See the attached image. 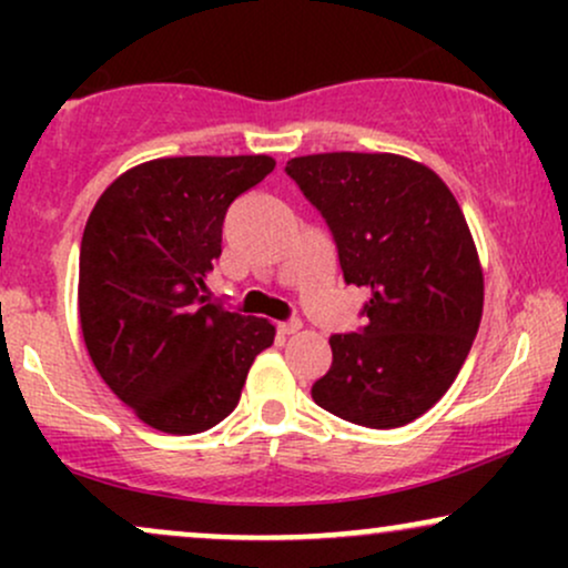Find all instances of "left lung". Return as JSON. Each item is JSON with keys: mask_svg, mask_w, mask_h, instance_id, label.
I'll use <instances>...</instances> for the list:
<instances>
[{"mask_svg": "<svg viewBox=\"0 0 568 568\" xmlns=\"http://www.w3.org/2000/svg\"><path fill=\"white\" fill-rule=\"evenodd\" d=\"M275 171L264 158H171L133 168L90 213L80 325L109 389L160 433L216 427L240 403L270 312L211 288L230 205ZM267 317L264 318L263 315Z\"/></svg>", "mask_w": 568, "mask_h": 568, "instance_id": "obj_1", "label": "left lung"}]
</instances>
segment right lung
<instances>
[{"label": "right lung", "instance_id": "obj_1", "mask_svg": "<svg viewBox=\"0 0 568 568\" xmlns=\"http://www.w3.org/2000/svg\"><path fill=\"white\" fill-rule=\"evenodd\" d=\"M321 211L347 285L366 288L363 328L331 336L312 400L352 425L419 419L459 374L484 310V275L454 194L397 154L331 152L285 165Z\"/></svg>", "mask_w": 568, "mask_h": 568}]
</instances>
